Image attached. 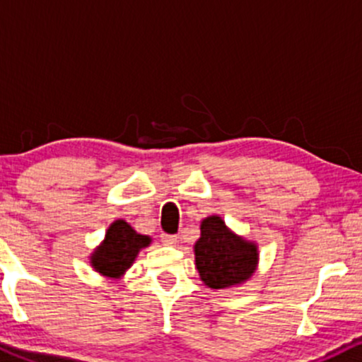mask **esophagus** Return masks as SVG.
<instances>
[{
    "label": "esophagus",
    "mask_w": 362,
    "mask_h": 362,
    "mask_svg": "<svg viewBox=\"0 0 362 362\" xmlns=\"http://www.w3.org/2000/svg\"><path fill=\"white\" fill-rule=\"evenodd\" d=\"M161 238V243L163 245H168V247H173V245L177 243V235H167V233H163L160 236Z\"/></svg>",
    "instance_id": "obj_1"
}]
</instances>
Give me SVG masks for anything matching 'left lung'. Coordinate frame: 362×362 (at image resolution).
<instances>
[{
    "instance_id": "8db88e82",
    "label": "left lung",
    "mask_w": 362,
    "mask_h": 362,
    "mask_svg": "<svg viewBox=\"0 0 362 362\" xmlns=\"http://www.w3.org/2000/svg\"><path fill=\"white\" fill-rule=\"evenodd\" d=\"M194 253L199 276L211 289L242 284L253 276L259 262L257 245L235 235L219 216L202 219Z\"/></svg>"
}]
</instances>
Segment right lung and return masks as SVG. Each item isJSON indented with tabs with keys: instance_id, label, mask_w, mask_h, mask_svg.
<instances>
[{
	"instance_id": "1",
	"label": "right lung",
	"mask_w": 362,
	"mask_h": 362,
	"mask_svg": "<svg viewBox=\"0 0 362 362\" xmlns=\"http://www.w3.org/2000/svg\"><path fill=\"white\" fill-rule=\"evenodd\" d=\"M149 243V236L136 233L131 224L117 219L109 226L100 247L91 253L90 264L102 276L119 279L131 267L141 248L148 247Z\"/></svg>"
}]
</instances>
